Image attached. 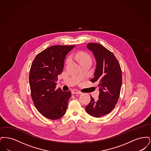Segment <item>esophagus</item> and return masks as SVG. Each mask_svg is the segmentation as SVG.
<instances>
[{"instance_id": "1", "label": "esophagus", "mask_w": 151, "mask_h": 151, "mask_svg": "<svg viewBox=\"0 0 151 151\" xmlns=\"http://www.w3.org/2000/svg\"><path fill=\"white\" fill-rule=\"evenodd\" d=\"M71 93L73 94H81V92L80 91H79L78 90H76V89H73L71 91Z\"/></svg>"}]
</instances>
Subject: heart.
Segmentation results:
<instances>
[{
	"mask_svg": "<svg viewBox=\"0 0 151 151\" xmlns=\"http://www.w3.org/2000/svg\"><path fill=\"white\" fill-rule=\"evenodd\" d=\"M74 58L78 61L80 63L85 62V61H91V58L89 57V56L86 54V53L82 52H77L75 55H74ZM69 60H67V62H68Z\"/></svg>",
	"mask_w": 151,
	"mask_h": 151,
	"instance_id": "heart-1",
	"label": "heart"
}]
</instances>
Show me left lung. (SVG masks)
<instances>
[{
  "label": "left lung",
  "mask_w": 151,
  "mask_h": 151,
  "mask_svg": "<svg viewBox=\"0 0 151 151\" xmlns=\"http://www.w3.org/2000/svg\"><path fill=\"white\" fill-rule=\"evenodd\" d=\"M87 48L96 60V68L92 82L99 83V99L91 101L86 107V113L100 117L110 113L119 99L122 86V71L114 55L99 43H89Z\"/></svg>",
  "instance_id": "left-lung-1"
}]
</instances>
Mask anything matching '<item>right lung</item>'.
I'll return each mask as SVG.
<instances>
[{"instance_id":"right-lung-1","label":"right lung","mask_w":151,"mask_h":151,"mask_svg":"<svg viewBox=\"0 0 151 151\" xmlns=\"http://www.w3.org/2000/svg\"><path fill=\"white\" fill-rule=\"evenodd\" d=\"M75 46H50L39 53L31 65L29 84L32 100L37 110L48 119H59L66 112L71 93L56 89V85L65 58Z\"/></svg>"}]
</instances>
